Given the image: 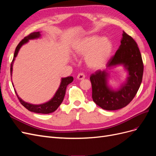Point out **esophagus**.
Wrapping results in <instances>:
<instances>
[{"instance_id":"34e87169","label":"esophagus","mask_w":156,"mask_h":156,"mask_svg":"<svg viewBox=\"0 0 156 156\" xmlns=\"http://www.w3.org/2000/svg\"><path fill=\"white\" fill-rule=\"evenodd\" d=\"M84 78H85V75H84V74L83 73H79L78 75H77V79H79V80H83Z\"/></svg>"}]
</instances>
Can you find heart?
<instances>
[{
	"label": "heart",
	"mask_w": 156,
	"mask_h": 156,
	"mask_svg": "<svg viewBox=\"0 0 156 156\" xmlns=\"http://www.w3.org/2000/svg\"><path fill=\"white\" fill-rule=\"evenodd\" d=\"M77 56H84V62L92 69L103 67L109 59L112 51V44L107 37L90 35L79 39L73 46Z\"/></svg>",
	"instance_id": "b5f03b06"
}]
</instances>
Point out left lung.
<instances>
[{"mask_svg": "<svg viewBox=\"0 0 156 156\" xmlns=\"http://www.w3.org/2000/svg\"><path fill=\"white\" fill-rule=\"evenodd\" d=\"M120 45L107 64V69L91 75L92 100L97 105L107 111L118 110L127 105L135 96L143 79L144 66L135 41L123 32ZM122 65L128 72L126 81L119 89L108 85V69Z\"/></svg>", "mask_w": 156, "mask_h": 156, "instance_id": "left-lung-1", "label": "left lung"}]
</instances>
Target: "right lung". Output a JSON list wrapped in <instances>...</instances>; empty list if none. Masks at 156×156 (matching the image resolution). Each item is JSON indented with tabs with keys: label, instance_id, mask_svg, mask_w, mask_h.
I'll return each instance as SVG.
<instances>
[{
	"label": "right lung",
	"instance_id": "add662e5",
	"mask_svg": "<svg viewBox=\"0 0 156 156\" xmlns=\"http://www.w3.org/2000/svg\"><path fill=\"white\" fill-rule=\"evenodd\" d=\"M41 37L40 32H32L30 34L29 36H26L24 39L22 40L20 44L17 45L16 47V49L15 51V53H14L13 55V58L11 64L10 66V72H11V76L12 75V71H13V62L15 60L16 56H17V54L19 53V51L21 49V47L25 45V44L28 43L30 40H35L40 38ZM73 81V77L72 76H69L67 77H64L61 79V82L60 84V86L57 90L55 92V95L52 98L51 100L48 101H47L44 103H41V104L39 105H35V104H32V103H29L25 102L23 101L21 98L19 97L17 94L16 91V95L19 99V100L21 102V104L24 106L28 110L34 112L36 113H41V114H49V113H51L54 111H55L57 109L58 107L60 105L61 103H62L64 98L66 94V87L69 83H72Z\"/></svg>",
	"mask_w": 156,
	"mask_h": 156
}]
</instances>
